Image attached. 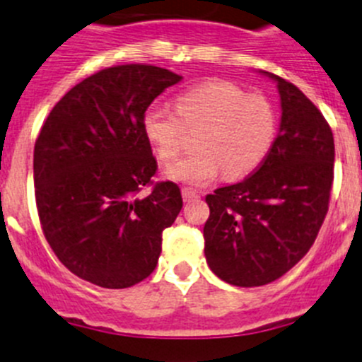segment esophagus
Returning <instances> with one entry per match:
<instances>
[{"mask_svg": "<svg viewBox=\"0 0 362 362\" xmlns=\"http://www.w3.org/2000/svg\"><path fill=\"white\" fill-rule=\"evenodd\" d=\"M182 198H184V202H192V199H198L199 194L192 189H182Z\"/></svg>", "mask_w": 362, "mask_h": 362, "instance_id": "esophagus-1", "label": "esophagus"}]
</instances>
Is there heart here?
Listing matches in <instances>:
<instances>
[{
    "instance_id": "1",
    "label": "heart",
    "mask_w": 362,
    "mask_h": 362,
    "mask_svg": "<svg viewBox=\"0 0 362 362\" xmlns=\"http://www.w3.org/2000/svg\"><path fill=\"white\" fill-rule=\"evenodd\" d=\"M177 112L150 106L143 131L160 160L180 153L185 127L199 131L198 150L166 170V177L189 185H203L223 170L224 178L247 177L265 160L278 129L274 106L263 95L245 93L228 81H209L182 93Z\"/></svg>"
}]
</instances>
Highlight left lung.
Wrapping results in <instances>:
<instances>
[{"label":"left lung","instance_id":"1","mask_svg":"<svg viewBox=\"0 0 362 362\" xmlns=\"http://www.w3.org/2000/svg\"><path fill=\"white\" fill-rule=\"evenodd\" d=\"M265 74L281 97L278 138L255 173L205 198L206 263L245 288L276 281L310 251L334 180V138L324 115L296 84Z\"/></svg>","mask_w":362,"mask_h":362}]
</instances>
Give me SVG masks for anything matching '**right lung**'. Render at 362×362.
I'll return each mask as SVG.
<instances>
[{"instance_id":"obj_1","label":"right lung","mask_w":362,"mask_h":362,"mask_svg":"<svg viewBox=\"0 0 362 362\" xmlns=\"http://www.w3.org/2000/svg\"><path fill=\"white\" fill-rule=\"evenodd\" d=\"M180 79L143 63L110 66L69 90L42 125L33 152L42 231L84 281L129 288L156 269L182 194L170 180L153 184L143 115ZM145 185L153 191L139 199Z\"/></svg>"}]
</instances>
